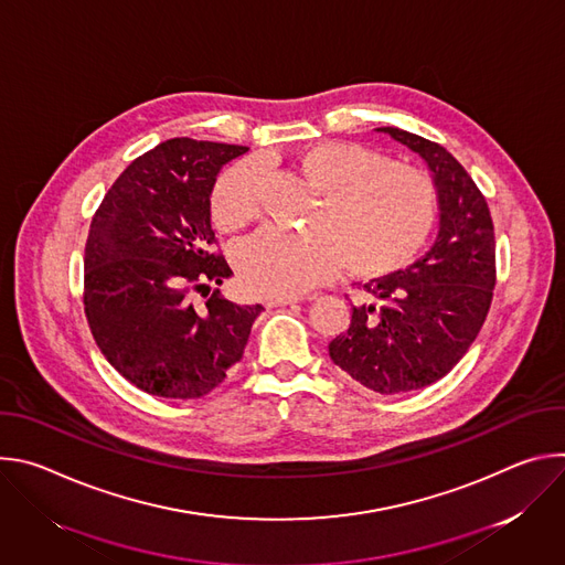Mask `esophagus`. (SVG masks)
Segmentation results:
<instances>
[{"label":"esophagus","instance_id":"1","mask_svg":"<svg viewBox=\"0 0 565 565\" xmlns=\"http://www.w3.org/2000/svg\"><path fill=\"white\" fill-rule=\"evenodd\" d=\"M301 297H277V299H268L266 306L273 308V306H288V303H299Z\"/></svg>","mask_w":565,"mask_h":565}]
</instances>
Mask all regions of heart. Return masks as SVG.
I'll list each match as a JSON object with an SVG mask.
<instances>
[{"label":"heart","mask_w":565,"mask_h":565,"mask_svg":"<svg viewBox=\"0 0 565 565\" xmlns=\"http://www.w3.org/2000/svg\"><path fill=\"white\" fill-rule=\"evenodd\" d=\"M288 168L321 192L310 230L268 227L241 244L236 270L259 297H297L340 264L373 277L407 268L436 223V188L418 168L388 160L355 142L324 140L297 149ZM262 177L250 160L234 163L214 183L210 207L221 230H238L262 212Z\"/></svg>","instance_id":"b5f03b06"}]
</instances>
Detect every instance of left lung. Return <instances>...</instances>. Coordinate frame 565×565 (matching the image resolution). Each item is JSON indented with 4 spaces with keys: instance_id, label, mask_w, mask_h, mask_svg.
<instances>
[{
    "instance_id": "1",
    "label": "left lung",
    "mask_w": 565,
    "mask_h": 565,
    "mask_svg": "<svg viewBox=\"0 0 565 565\" xmlns=\"http://www.w3.org/2000/svg\"><path fill=\"white\" fill-rule=\"evenodd\" d=\"M377 131L427 160L440 232L414 266L364 284L371 297L353 306L329 355L366 388L393 395L434 384L469 351L497 286V241L486 196L443 145L395 127Z\"/></svg>"
}]
</instances>
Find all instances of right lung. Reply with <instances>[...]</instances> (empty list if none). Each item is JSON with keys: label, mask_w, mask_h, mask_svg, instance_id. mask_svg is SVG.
<instances>
[{"label": "right lung", "mask_w": 565, "mask_h": 565, "mask_svg": "<svg viewBox=\"0 0 565 565\" xmlns=\"http://www.w3.org/2000/svg\"><path fill=\"white\" fill-rule=\"evenodd\" d=\"M248 147L172 138L138 156L94 214L85 246V315L107 362L170 399L214 391L241 362L264 306L227 301L232 275L210 225L223 163ZM213 295H209V290ZM199 291L203 307L191 301Z\"/></svg>", "instance_id": "add662e5"}]
</instances>
